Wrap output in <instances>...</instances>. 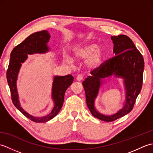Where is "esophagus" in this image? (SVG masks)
Listing matches in <instances>:
<instances>
[{
	"mask_svg": "<svg viewBox=\"0 0 153 153\" xmlns=\"http://www.w3.org/2000/svg\"><path fill=\"white\" fill-rule=\"evenodd\" d=\"M83 76L82 74H79L77 75V77H76V80L77 81H79V82H80V81H82L83 79Z\"/></svg>",
	"mask_w": 153,
	"mask_h": 153,
	"instance_id": "1",
	"label": "esophagus"
}]
</instances>
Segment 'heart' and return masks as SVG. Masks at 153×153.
Wrapping results in <instances>:
<instances>
[{
	"mask_svg": "<svg viewBox=\"0 0 153 153\" xmlns=\"http://www.w3.org/2000/svg\"><path fill=\"white\" fill-rule=\"evenodd\" d=\"M98 45L89 43L77 48L74 51V56L78 60H86L87 66L91 69H97L102 64L105 56V50L102 48H97ZM68 62H71L70 58H67Z\"/></svg>",
	"mask_w": 153,
	"mask_h": 153,
	"instance_id": "1",
	"label": "heart"
}]
</instances>
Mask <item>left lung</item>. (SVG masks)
Instances as JSON below:
<instances>
[{"mask_svg": "<svg viewBox=\"0 0 153 153\" xmlns=\"http://www.w3.org/2000/svg\"><path fill=\"white\" fill-rule=\"evenodd\" d=\"M115 56L104 62L97 69L91 71L83 82L87 105L92 115L105 122H113L131 111L136 99L141 92L144 70V59L133 41L125 35L112 36ZM114 74L125 79L126 89V102L123 108L111 116H105L95 109L94 103L98 94L101 79Z\"/></svg>", "mask_w": 153, "mask_h": 153, "instance_id": "1", "label": "left lung"}]
</instances>
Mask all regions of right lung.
<instances>
[{
	"instance_id": "obj_1",
	"label": "right lung",
	"mask_w": 153,
	"mask_h": 153,
	"mask_svg": "<svg viewBox=\"0 0 153 153\" xmlns=\"http://www.w3.org/2000/svg\"><path fill=\"white\" fill-rule=\"evenodd\" d=\"M50 37L49 33L46 30L35 32L30 35L20 44L13 48L6 71V78L10 90L13 104L25 116L36 123L48 122L58 114L63 105L65 92L74 81V77L70 74L65 76H55L54 77L52 98L54 106L53 110L48 115L43 117H35L29 114L21 107L18 99L16 81L22 63L24 62L27 59V54L45 53L48 51L49 48L47 47V43L49 41Z\"/></svg>"
}]
</instances>
